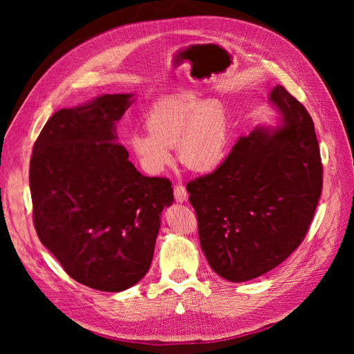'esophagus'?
<instances>
[{
    "label": "esophagus",
    "instance_id": "esophagus-1",
    "mask_svg": "<svg viewBox=\"0 0 354 354\" xmlns=\"http://www.w3.org/2000/svg\"><path fill=\"white\" fill-rule=\"evenodd\" d=\"M174 198H176V201L180 202V203H183V202H186V201L189 199L186 187H185L183 185H176V186H174Z\"/></svg>",
    "mask_w": 354,
    "mask_h": 354
}]
</instances>
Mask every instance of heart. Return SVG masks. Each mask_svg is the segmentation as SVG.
<instances>
[{
  "instance_id": "b5f03b06",
  "label": "heart",
  "mask_w": 354,
  "mask_h": 354,
  "mask_svg": "<svg viewBox=\"0 0 354 354\" xmlns=\"http://www.w3.org/2000/svg\"><path fill=\"white\" fill-rule=\"evenodd\" d=\"M147 131L128 137V149L146 173L156 176L173 162L177 146L181 162L196 173L223 164L230 147V120L218 100L183 93L158 100L146 116Z\"/></svg>"
}]
</instances>
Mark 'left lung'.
Wrapping results in <instances>:
<instances>
[{"instance_id":"8db88e82","label":"left lung","mask_w":354,"mask_h":354,"mask_svg":"<svg viewBox=\"0 0 354 354\" xmlns=\"http://www.w3.org/2000/svg\"><path fill=\"white\" fill-rule=\"evenodd\" d=\"M276 124L259 125L212 174L186 186L211 269L246 282L301 243L322 192L315 124L282 85L269 94Z\"/></svg>"}]
</instances>
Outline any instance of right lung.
Wrapping results in <instances>:
<instances>
[{"mask_svg": "<svg viewBox=\"0 0 354 354\" xmlns=\"http://www.w3.org/2000/svg\"><path fill=\"white\" fill-rule=\"evenodd\" d=\"M134 94H102L53 115L37 138L29 186L42 245L77 282L121 292L151 267L169 180L146 177L118 145Z\"/></svg>", "mask_w": 354, "mask_h": 354, "instance_id": "right-lung-1", "label": "right lung"}]
</instances>
